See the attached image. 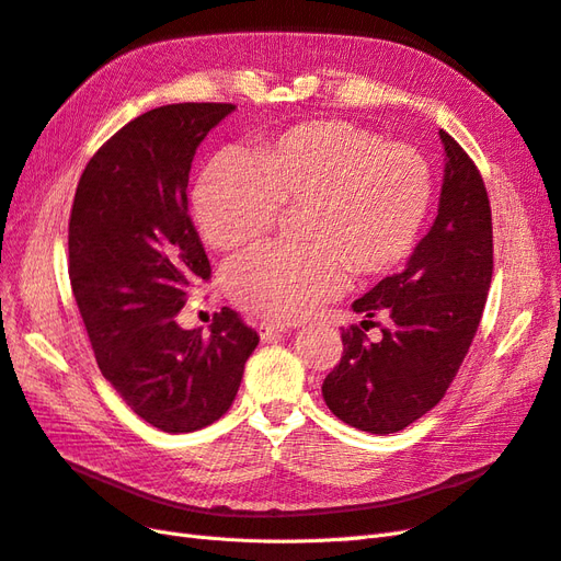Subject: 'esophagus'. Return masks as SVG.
I'll return each mask as SVG.
<instances>
[{"label": "esophagus", "mask_w": 561, "mask_h": 561, "mask_svg": "<svg viewBox=\"0 0 561 561\" xmlns=\"http://www.w3.org/2000/svg\"><path fill=\"white\" fill-rule=\"evenodd\" d=\"M287 330H290V328L280 325V322H260V325H257V332H260L262 339H271V336L283 334V332H287Z\"/></svg>", "instance_id": "1"}]
</instances>
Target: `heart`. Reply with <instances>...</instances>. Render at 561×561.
Listing matches in <instances>:
<instances>
[{
  "instance_id": "obj_1",
  "label": "heart",
  "mask_w": 561,
  "mask_h": 561,
  "mask_svg": "<svg viewBox=\"0 0 561 561\" xmlns=\"http://www.w3.org/2000/svg\"><path fill=\"white\" fill-rule=\"evenodd\" d=\"M433 196L431 165L402 142L344 118H316L241 157H215L194 186L196 225L215 250H239L299 210V248H260L231 262L225 290L236 307L295 322L344 287L381 278L412 252Z\"/></svg>"
}]
</instances>
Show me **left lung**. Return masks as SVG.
I'll return each mask as SVG.
<instances>
[{
    "mask_svg": "<svg viewBox=\"0 0 561 561\" xmlns=\"http://www.w3.org/2000/svg\"><path fill=\"white\" fill-rule=\"evenodd\" d=\"M437 217L400 274L353 301L360 325L342 330L344 353L322 381L334 416L375 435L398 433L445 398L478 332L494 274L491 206L478 165L449 133ZM383 314L379 343L364 330Z\"/></svg>",
    "mask_w": 561,
    "mask_h": 561,
    "instance_id": "left-lung-1",
    "label": "left lung"
}]
</instances>
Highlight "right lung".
Returning <instances> with one entry per match:
<instances>
[{"label": "right lung", "mask_w": 561, "mask_h": 561, "mask_svg": "<svg viewBox=\"0 0 561 561\" xmlns=\"http://www.w3.org/2000/svg\"><path fill=\"white\" fill-rule=\"evenodd\" d=\"M236 105L180 103L133 118L83 168L70 213V283L95 360L130 410L163 433L222 416L260 336L222 309L210 334L178 313L210 262L190 217L196 147Z\"/></svg>", "instance_id": "right-lung-1"}]
</instances>
